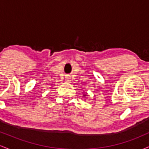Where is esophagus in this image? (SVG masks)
Returning <instances> with one entry per match:
<instances>
[{
    "instance_id": "34e87169",
    "label": "esophagus",
    "mask_w": 149,
    "mask_h": 149,
    "mask_svg": "<svg viewBox=\"0 0 149 149\" xmlns=\"http://www.w3.org/2000/svg\"><path fill=\"white\" fill-rule=\"evenodd\" d=\"M65 81L69 83V82L71 81V78H69V77H66V78H65Z\"/></svg>"
}]
</instances>
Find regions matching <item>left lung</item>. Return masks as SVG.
Returning a JSON list of instances; mask_svg holds the SVG:
<instances>
[{"label":"left lung","instance_id":"1","mask_svg":"<svg viewBox=\"0 0 149 149\" xmlns=\"http://www.w3.org/2000/svg\"><path fill=\"white\" fill-rule=\"evenodd\" d=\"M85 96H88V93H87V92H83V97H85Z\"/></svg>","mask_w":149,"mask_h":149}]
</instances>
